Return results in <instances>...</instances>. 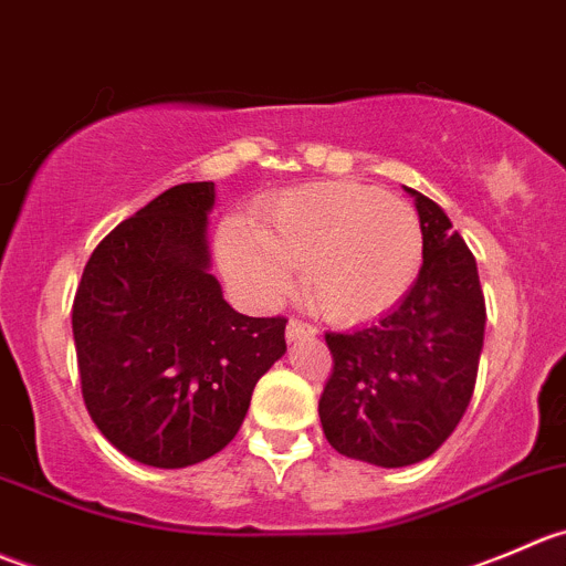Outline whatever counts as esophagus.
<instances>
[{
  "instance_id": "esophagus-1",
  "label": "esophagus",
  "mask_w": 566,
  "mask_h": 566,
  "mask_svg": "<svg viewBox=\"0 0 566 566\" xmlns=\"http://www.w3.org/2000/svg\"><path fill=\"white\" fill-rule=\"evenodd\" d=\"M316 335V327L307 322H302V318H291L289 324H285V338L289 340H300V338H313Z\"/></svg>"
}]
</instances>
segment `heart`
Returning a JSON list of instances; mask_svg holds the SVG:
<instances>
[{"mask_svg": "<svg viewBox=\"0 0 566 566\" xmlns=\"http://www.w3.org/2000/svg\"><path fill=\"white\" fill-rule=\"evenodd\" d=\"M226 275L255 302H277L305 266V294L322 316L360 324L388 313L416 283L423 231L407 200L363 184H316L266 203L259 226L220 233Z\"/></svg>", "mask_w": 566, "mask_h": 566, "instance_id": "obj_1", "label": "heart"}]
</instances>
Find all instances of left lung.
<instances>
[{"instance_id":"8db88e82","label":"left lung","mask_w":566,"mask_h":566,"mask_svg":"<svg viewBox=\"0 0 566 566\" xmlns=\"http://www.w3.org/2000/svg\"><path fill=\"white\" fill-rule=\"evenodd\" d=\"M407 192L423 231L416 283L371 327L324 335L333 352L318 399L324 438L338 454L377 468L416 465L449 440L471 405L484 346L473 253L434 200Z\"/></svg>"}]
</instances>
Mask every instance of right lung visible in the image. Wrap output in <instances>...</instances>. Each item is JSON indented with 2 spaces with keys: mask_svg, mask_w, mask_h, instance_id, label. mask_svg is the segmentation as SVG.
I'll use <instances>...</instances> for the list:
<instances>
[{
  "mask_svg": "<svg viewBox=\"0 0 566 566\" xmlns=\"http://www.w3.org/2000/svg\"><path fill=\"white\" fill-rule=\"evenodd\" d=\"M214 181L178 184L93 250L74 296L82 396L128 460L187 468L237 438L285 318L237 313L209 272Z\"/></svg>",
  "mask_w": 566,
  "mask_h": 566,
  "instance_id": "obj_1",
  "label": "right lung"
}]
</instances>
